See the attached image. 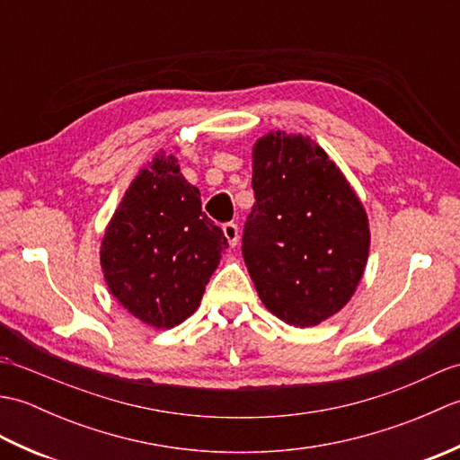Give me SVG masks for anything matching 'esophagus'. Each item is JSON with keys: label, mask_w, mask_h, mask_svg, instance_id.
I'll return each instance as SVG.
<instances>
[{"label": "esophagus", "mask_w": 460, "mask_h": 460, "mask_svg": "<svg viewBox=\"0 0 460 460\" xmlns=\"http://www.w3.org/2000/svg\"><path fill=\"white\" fill-rule=\"evenodd\" d=\"M223 235H225V239H227V243H229L231 247H235L237 241H239L237 223H225L223 225Z\"/></svg>", "instance_id": "1"}]
</instances>
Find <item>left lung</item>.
<instances>
[{"instance_id": "left-lung-1", "label": "left lung", "mask_w": 460, "mask_h": 460, "mask_svg": "<svg viewBox=\"0 0 460 460\" xmlns=\"http://www.w3.org/2000/svg\"><path fill=\"white\" fill-rule=\"evenodd\" d=\"M252 190L243 259L259 298L290 326H318L348 305L364 277V205L310 136L282 130L252 146Z\"/></svg>"}]
</instances>
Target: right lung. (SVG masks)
<instances>
[{
  "instance_id": "obj_1",
  "label": "right lung",
  "mask_w": 460,
  "mask_h": 460,
  "mask_svg": "<svg viewBox=\"0 0 460 460\" xmlns=\"http://www.w3.org/2000/svg\"><path fill=\"white\" fill-rule=\"evenodd\" d=\"M227 247L178 158L160 150L106 225L101 267L111 295L134 318L170 330L198 310Z\"/></svg>"
}]
</instances>
